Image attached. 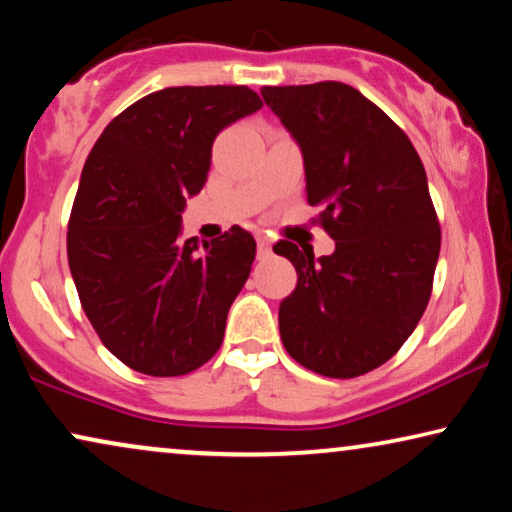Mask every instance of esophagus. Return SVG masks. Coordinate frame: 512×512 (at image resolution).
<instances>
[{
    "mask_svg": "<svg viewBox=\"0 0 512 512\" xmlns=\"http://www.w3.org/2000/svg\"><path fill=\"white\" fill-rule=\"evenodd\" d=\"M256 242H258V256H268L270 249H272V240H270V237L263 235V233H258V235H256Z\"/></svg>",
    "mask_w": 512,
    "mask_h": 512,
    "instance_id": "1",
    "label": "esophagus"
}]
</instances>
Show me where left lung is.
Listing matches in <instances>:
<instances>
[{
	"label": "left lung",
	"mask_w": 512,
	"mask_h": 512,
	"mask_svg": "<svg viewBox=\"0 0 512 512\" xmlns=\"http://www.w3.org/2000/svg\"><path fill=\"white\" fill-rule=\"evenodd\" d=\"M261 95L305 163L307 202L335 240L331 256L277 242L298 272L279 305L293 359L326 377H359L394 356L429 305L440 226L408 135L340 81L265 86Z\"/></svg>",
	"instance_id": "obj_1"
}]
</instances>
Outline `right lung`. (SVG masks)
I'll list each match as a JSON object with an SVG mask.
<instances>
[{"instance_id":"obj_1","label":"right lung","mask_w":512,"mask_h":512,"mask_svg":"<svg viewBox=\"0 0 512 512\" xmlns=\"http://www.w3.org/2000/svg\"><path fill=\"white\" fill-rule=\"evenodd\" d=\"M261 107L247 86L158 90L118 114L83 165L69 270L104 347L137 373L186 375L221 347L256 240L233 226L181 242V212L205 186L216 135Z\"/></svg>"}]
</instances>
